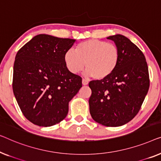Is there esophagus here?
Returning a JSON list of instances; mask_svg holds the SVG:
<instances>
[{
	"instance_id": "34e87169",
	"label": "esophagus",
	"mask_w": 161,
	"mask_h": 161,
	"mask_svg": "<svg viewBox=\"0 0 161 161\" xmlns=\"http://www.w3.org/2000/svg\"><path fill=\"white\" fill-rule=\"evenodd\" d=\"M82 85H88V81L87 80H85V79H83V80H82Z\"/></svg>"
}]
</instances>
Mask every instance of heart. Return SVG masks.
Listing matches in <instances>:
<instances>
[{"label":"heart","mask_w":161,"mask_h":161,"mask_svg":"<svg viewBox=\"0 0 161 161\" xmlns=\"http://www.w3.org/2000/svg\"><path fill=\"white\" fill-rule=\"evenodd\" d=\"M120 52L113 43L98 39L84 41L76 45L75 51L69 49L64 55V63L72 74H78L85 65V75L96 80L109 76L118 65Z\"/></svg>","instance_id":"1"}]
</instances>
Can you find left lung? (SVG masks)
<instances>
[{
	"mask_svg": "<svg viewBox=\"0 0 161 161\" xmlns=\"http://www.w3.org/2000/svg\"><path fill=\"white\" fill-rule=\"evenodd\" d=\"M107 38L118 47L120 58L109 76L90 81V112L97 123L117 127L130 121L140 110L149 87V71L143 53L128 38L117 34Z\"/></svg>",
	"mask_w": 161,
	"mask_h": 161,
	"instance_id": "1",
	"label": "left lung"
}]
</instances>
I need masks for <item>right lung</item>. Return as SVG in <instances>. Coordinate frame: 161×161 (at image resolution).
<instances>
[{
  "mask_svg": "<svg viewBox=\"0 0 161 161\" xmlns=\"http://www.w3.org/2000/svg\"><path fill=\"white\" fill-rule=\"evenodd\" d=\"M76 40L39 34L17 52L12 87L24 116L49 127L65 119L69 103L81 87V77L65 67L64 55Z\"/></svg>",
  "mask_w": 161,
  "mask_h": 161,
  "instance_id": "right-lung-1",
  "label": "right lung"
}]
</instances>
